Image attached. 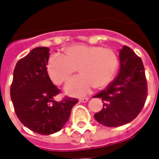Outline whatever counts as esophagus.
Listing matches in <instances>:
<instances>
[{"mask_svg":"<svg viewBox=\"0 0 159 159\" xmlns=\"http://www.w3.org/2000/svg\"><path fill=\"white\" fill-rule=\"evenodd\" d=\"M89 100V98H80L79 101L80 102H83V103H85Z\"/></svg>","mask_w":159,"mask_h":159,"instance_id":"34e87169","label":"esophagus"}]
</instances>
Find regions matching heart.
Instances as JSON below:
<instances>
[{"label": "heart", "mask_w": 159, "mask_h": 159, "mask_svg": "<svg viewBox=\"0 0 159 159\" xmlns=\"http://www.w3.org/2000/svg\"><path fill=\"white\" fill-rule=\"evenodd\" d=\"M118 65V57L112 48L76 44L64 49V55L56 53L50 56L47 70L52 82L61 85L78 69L81 75L67 83L66 92L81 96L93 87L96 89L106 88L114 78Z\"/></svg>", "instance_id": "1"}]
</instances>
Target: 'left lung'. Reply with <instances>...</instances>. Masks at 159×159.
<instances>
[{
    "mask_svg": "<svg viewBox=\"0 0 159 159\" xmlns=\"http://www.w3.org/2000/svg\"><path fill=\"white\" fill-rule=\"evenodd\" d=\"M120 71L106 89L94 97L103 100L102 110L94 118L107 127H118L139 115L147 97V83L143 63L132 49L120 50Z\"/></svg>",
    "mask_w": 159,
    "mask_h": 159,
    "instance_id": "left-lung-1",
    "label": "left lung"
}]
</instances>
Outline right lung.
Wrapping results in <instances>:
<instances>
[{"mask_svg": "<svg viewBox=\"0 0 159 159\" xmlns=\"http://www.w3.org/2000/svg\"><path fill=\"white\" fill-rule=\"evenodd\" d=\"M49 48L40 47L19 59L13 70L10 89L14 111L19 121L40 134L56 133L65 126L77 99L66 96L60 101L53 97L60 93L47 70Z\"/></svg>", "mask_w": 159, "mask_h": 159, "instance_id": "obj_1", "label": "right lung"}]
</instances>
